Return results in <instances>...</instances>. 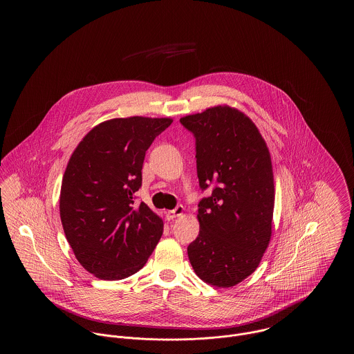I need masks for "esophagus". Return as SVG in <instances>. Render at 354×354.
I'll use <instances>...</instances> for the list:
<instances>
[{"label":"esophagus","instance_id":"obj_1","mask_svg":"<svg viewBox=\"0 0 354 354\" xmlns=\"http://www.w3.org/2000/svg\"><path fill=\"white\" fill-rule=\"evenodd\" d=\"M183 212H185V207H183L182 204H179V205H176L174 209L166 211V218H167V220H174L175 218L182 216Z\"/></svg>","mask_w":354,"mask_h":354}]
</instances>
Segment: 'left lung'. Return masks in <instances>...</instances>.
Here are the masks:
<instances>
[{"instance_id":"obj_1","label":"left lung","mask_w":354,"mask_h":354,"mask_svg":"<svg viewBox=\"0 0 354 354\" xmlns=\"http://www.w3.org/2000/svg\"><path fill=\"white\" fill-rule=\"evenodd\" d=\"M194 134L203 191L201 231L188 259L203 281L230 288L247 279L270 244L274 185L270 151L251 119L230 106L180 118Z\"/></svg>"}]
</instances>
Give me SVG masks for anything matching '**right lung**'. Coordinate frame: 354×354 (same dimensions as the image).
<instances>
[{
  "mask_svg": "<svg viewBox=\"0 0 354 354\" xmlns=\"http://www.w3.org/2000/svg\"><path fill=\"white\" fill-rule=\"evenodd\" d=\"M172 119L115 118L88 131L65 171L59 214L68 244L84 270L120 280L143 268L163 221L142 202V167L153 139Z\"/></svg>",
  "mask_w": 354,
  "mask_h": 354,
  "instance_id": "1",
  "label": "right lung"
}]
</instances>
